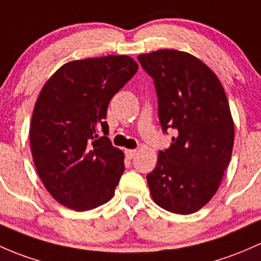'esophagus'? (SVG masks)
I'll return each instance as SVG.
<instances>
[{
	"instance_id": "1",
	"label": "esophagus",
	"mask_w": 261,
	"mask_h": 261,
	"mask_svg": "<svg viewBox=\"0 0 261 261\" xmlns=\"http://www.w3.org/2000/svg\"><path fill=\"white\" fill-rule=\"evenodd\" d=\"M125 154H127V157L129 158V160H132V158L137 154V150L136 149H127L125 150Z\"/></svg>"
}]
</instances>
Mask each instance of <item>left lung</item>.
<instances>
[{
    "instance_id": "1",
    "label": "left lung",
    "mask_w": 261,
    "mask_h": 261,
    "mask_svg": "<svg viewBox=\"0 0 261 261\" xmlns=\"http://www.w3.org/2000/svg\"><path fill=\"white\" fill-rule=\"evenodd\" d=\"M138 61L154 83L163 133L176 130L147 174L150 196L165 210L193 214L216 193L231 160L233 122L226 94L211 69L187 53L158 50Z\"/></svg>"
}]
</instances>
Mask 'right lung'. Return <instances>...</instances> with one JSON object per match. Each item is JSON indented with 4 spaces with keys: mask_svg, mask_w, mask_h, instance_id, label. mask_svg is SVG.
Wrapping results in <instances>:
<instances>
[{
    "mask_svg": "<svg viewBox=\"0 0 261 261\" xmlns=\"http://www.w3.org/2000/svg\"><path fill=\"white\" fill-rule=\"evenodd\" d=\"M129 56L70 61L42 88L30 127L35 167L58 202L87 211L108 202L124 172L106 122L109 101L137 72Z\"/></svg>",
    "mask_w": 261,
    "mask_h": 261,
    "instance_id": "add662e5",
    "label": "right lung"
}]
</instances>
